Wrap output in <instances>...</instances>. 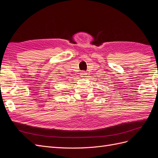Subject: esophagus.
Instances as JSON below:
<instances>
[{
	"mask_svg": "<svg viewBox=\"0 0 158 158\" xmlns=\"http://www.w3.org/2000/svg\"><path fill=\"white\" fill-rule=\"evenodd\" d=\"M86 75H87V74H86V73H85V72H82V73H81V74H80V76H81V77H82V78L85 77Z\"/></svg>",
	"mask_w": 158,
	"mask_h": 158,
	"instance_id": "esophagus-1",
	"label": "esophagus"
}]
</instances>
